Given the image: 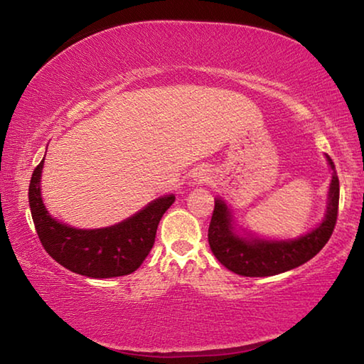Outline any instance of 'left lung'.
<instances>
[{
	"instance_id": "left-lung-1",
	"label": "left lung",
	"mask_w": 364,
	"mask_h": 364,
	"mask_svg": "<svg viewBox=\"0 0 364 364\" xmlns=\"http://www.w3.org/2000/svg\"><path fill=\"white\" fill-rule=\"evenodd\" d=\"M326 157L332 168L328 213L316 230L294 241H260V239L239 237L232 232L231 215L226 204L220 199L215 200L210 226H208V244L218 262L236 274L262 278V276L284 273L311 260L329 241L338 213V178L336 165L329 156Z\"/></svg>"
}]
</instances>
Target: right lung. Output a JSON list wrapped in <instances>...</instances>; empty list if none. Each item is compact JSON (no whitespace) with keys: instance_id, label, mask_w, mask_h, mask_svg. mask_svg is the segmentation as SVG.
<instances>
[{"instance_id":"1","label":"right lung","mask_w":364,"mask_h":364,"mask_svg":"<svg viewBox=\"0 0 364 364\" xmlns=\"http://www.w3.org/2000/svg\"><path fill=\"white\" fill-rule=\"evenodd\" d=\"M43 162L45 159L33 170L28 202L36 234L49 257L86 278H115L136 271L151 252L159 221L175 202V196L160 197L119 225L77 230L59 223L45 208L40 191Z\"/></svg>"}]
</instances>
